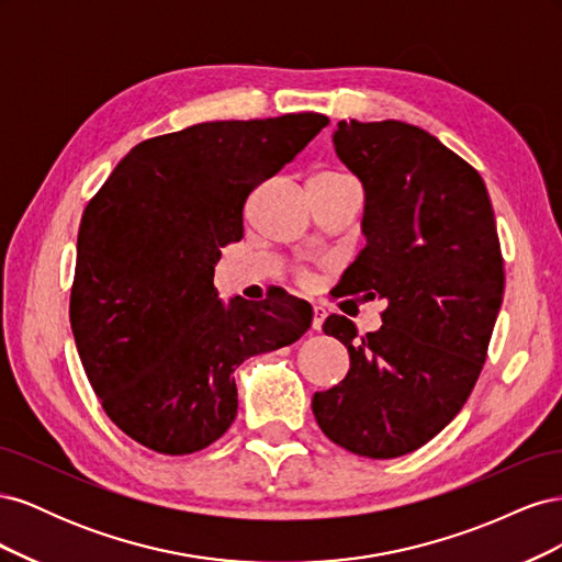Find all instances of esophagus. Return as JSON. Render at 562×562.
Masks as SVG:
<instances>
[{
    "label": "esophagus",
    "mask_w": 562,
    "mask_h": 562,
    "mask_svg": "<svg viewBox=\"0 0 562 562\" xmlns=\"http://www.w3.org/2000/svg\"><path fill=\"white\" fill-rule=\"evenodd\" d=\"M326 316H328L326 307H323V304H314V321H312V328H314V330H321V328H323V321H326Z\"/></svg>",
    "instance_id": "1"
}]
</instances>
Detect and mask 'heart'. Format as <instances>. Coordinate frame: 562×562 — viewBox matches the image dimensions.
<instances>
[{"label": "heart", "mask_w": 562, "mask_h": 562, "mask_svg": "<svg viewBox=\"0 0 562 562\" xmlns=\"http://www.w3.org/2000/svg\"><path fill=\"white\" fill-rule=\"evenodd\" d=\"M330 178H337V176H330V173H323V176H318V178H314V180H330Z\"/></svg>", "instance_id": "1"}]
</instances>
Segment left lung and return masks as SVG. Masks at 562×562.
<instances>
[{
	"label": "left lung",
	"instance_id": "8db88e82",
	"mask_svg": "<svg viewBox=\"0 0 562 562\" xmlns=\"http://www.w3.org/2000/svg\"><path fill=\"white\" fill-rule=\"evenodd\" d=\"M333 145L366 196V246L339 291L386 310L363 337L347 316L323 323L351 363L312 411L333 443L391 459L443 431L481 375L504 297L495 213L479 171L419 126L351 119Z\"/></svg>",
	"mask_w": 562,
	"mask_h": 562
}]
</instances>
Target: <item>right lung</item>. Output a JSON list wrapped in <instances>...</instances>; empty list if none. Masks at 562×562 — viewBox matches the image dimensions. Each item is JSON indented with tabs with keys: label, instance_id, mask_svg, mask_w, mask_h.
<instances>
[{
	"label": "right lung",
	"instance_id": "add662e5",
	"mask_svg": "<svg viewBox=\"0 0 562 562\" xmlns=\"http://www.w3.org/2000/svg\"><path fill=\"white\" fill-rule=\"evenodd\" d=\"M330 119L203 122L135 145L81 215L70 323L108 417L140 446L190 454L236 417L234 370L293 345L312 304L283 291L220 300V248L244 206Z\"/></svg>",
	"mask_w": 562,
	"mask_h": 562
}]
</instances>
